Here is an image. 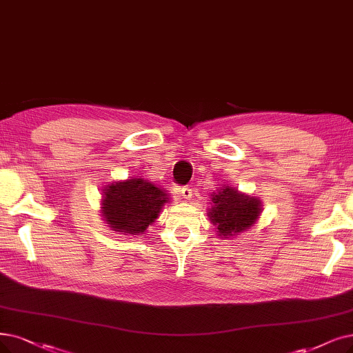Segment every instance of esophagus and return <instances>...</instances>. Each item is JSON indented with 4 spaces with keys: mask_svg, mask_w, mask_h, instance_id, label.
Instances as JSON below:
<instances>
[{
    "mask_svg": "<svg viewBox=\"0 0 353 353\" xmlns=\"http://www.w3.org/2000/svg\"><path fill=\"white\" fill-rule=\"evenodd\" d=\"M179 194H181V196L184 200H190L191 196H192V190L190 188V187H182L181 190H179Z\"/></svg>",
    "mask_w": 353,
    "mask_h": 353,
    "instance_id": "34e87169",
    "label": "esophagus"
}]
</instances>
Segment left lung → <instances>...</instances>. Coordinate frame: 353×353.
Returning <instances> with one entry per match:
<instances>
[{
	"label": "left lung",
	"mask_w": 353,
	"mask_h": 353,
	"mask_svg": "<svg viewBox=\"0 0 353 353\" xmlns=\"http://www.w3.org/2000/svg\"><path fill=\"white\" fill-rule=\"evenodd\" d=\"M211 208L208 219L213 223L220 237L230 239L248 229L261 216V200L239 192L234 187L221 185L217 192L211 194Z\"/></svg>",
	"instance_id": "left-lung-1"
}]
</instances>
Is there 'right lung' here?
Masks as SVG:
<instances>
[{
	"label": "right lung",
	"mask_w": 353,
	"mask_h": 353,
	"mask_svg": "<svg viewBox=\"0 0 353 353\" xmlns=\"http://www.w3.org/2000/svg\"><path fill=\"white\" fill-rule=\"evenodd\" d=\"M169 195L142 178L111 182L105 185L101 216L108 228L121 234H143L158 219Z\"/></svg>",
	"instance_id": "right-lung-1"
}]
</instances>
